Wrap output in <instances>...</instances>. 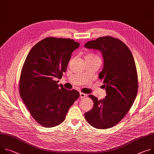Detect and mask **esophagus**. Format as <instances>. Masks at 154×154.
<instances>
[{"label":"esophagus","instance_id":"esophagus-1","mask_svg":"<svg viewBox=\"0 0 154 154\" xmlns=\"http://www.w3.org/2000/svg\"><path fill=\"white\" fill-rule=\"evenodd\" d=\"M87 96V95L85 93H80V98H85V97H86Z\"/></svg>","mask_w":154,"mask_h":154}]
</instances>
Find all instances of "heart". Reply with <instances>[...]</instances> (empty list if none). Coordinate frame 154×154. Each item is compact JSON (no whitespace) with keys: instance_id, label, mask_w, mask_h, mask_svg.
<instances>
[{"instance_id":"b5f03b06","label":"heart","mask_w":154,"mask_h":154,"mask_svg":"<svg viewBox=\"0 0 154 154\" xmlns=\"http://www.w3.org/2000/svg\"><path fill=\"white\" fill-rule=\"evenodd\" d=\"M85 58H99L97 57V56H94V55H93L91 54H88L86 56Z\"/></svg>"}]
</instances>
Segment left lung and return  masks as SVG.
I'll return each mask as SVG.
<instances>
[{"instance_id": "8db88e82", "label": "left lung", "mask_w": 154, "mask_h": 154, "mask_svg": "<svg viewBox=\"0 0 154 154\" xmlns=\"http://www.w3.org/2000/svg\"><path fill=\"white\" fill-rule=\"evenodd\" d=\"M85 47L100 50L104 59L99 78L103 80L104 99L93 100V108L85 114L86 120L97 129H107L119 123L133 104L138 90L137 74L133 54L123 42L110 36L88 42Z\"/></svg>"}]
</instances>
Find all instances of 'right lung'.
I'll use <instances>...</instances> for the list:
<instances>
[{
    "label": "right lung",
    "mask_w": 154,
    "mask_h": 154,
    "mask_svg": "<svg viewBox=\"0 0 154 154\" xmlns=\"http://www.w3.org/2000/svg\"><path fill=\"white\" fill-rule=\"evenodd\" d=\"M79 45L70 38L47 37L31 48L24 63L20 94L34 119L44 127L61 124L79 97L77 90L58 84L72 52Z\"/></svg>",
    "instance_id": "obj_1"
}]
</instances>
